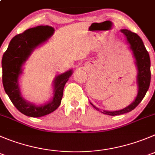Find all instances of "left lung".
Masks as SVG:
<instances>
[{"mask_svg":"<svg viewBox=\"0 0 155 155\" xmlns=\"http://www.w3.org/2000/svg\"><path fill=\"white\" fill-rule=\"evenodd\" d=\"M121 32L126 36L128 42L130 44V48L132 50L136 59V64L138 67V93L135 101L131 105L123 110H118V111H104L103 113L110 116H117V115L124 114L129 113L135 108L140 104L142 99L146 94L151 82V61H150L149 54L145 48L144 43L141 38L135 33L128 29H122ZM91 105H93L91 104ZM93 107L96 110H99L98 108Z\"/></svg>","mask_w":155,"mask_h":155,"instance_id":"1","label":"left lung"}]
</instances>
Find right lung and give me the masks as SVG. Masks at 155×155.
Segmentation results:
<instances>
[{"mask_svg":"<svg viewBox=\"0 0 155 155\" xmlns=\"http://www.w3.org/2000/svg\"><path fill=\"white\" fill-rule=\"evenodd\" d=\"M54 29L49 26H39L26 29L14 36L2 58V81L5 92L16 108L26 116L41 117L56 110L61 104L63 90L72 74L68 71L58 75L54 80V94L52 101L41 107L28 104L20 96L18 77L21 66L31 51L39 44L46 41L53 34Z\"/></svg>","mask_w":155,"mask_h":155,"instance_id":"right-lung-1","label":"right lung"}]
</instances>
